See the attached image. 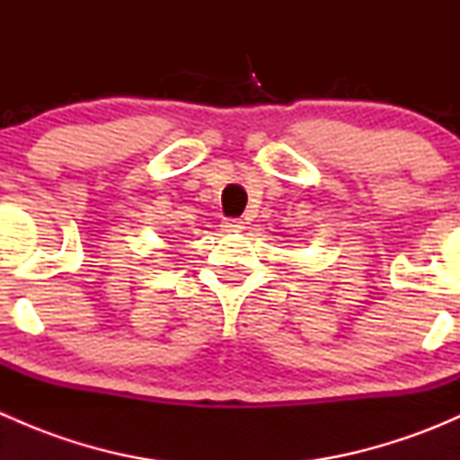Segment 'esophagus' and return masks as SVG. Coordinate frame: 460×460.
I'll return each instance as SVG.
<instances>
[{"mask_svg":"<svg viewBox=\"0 0 460 460\" xmlns=\"http://www.w3.org/2000/svg\"><path fill=\"white\" fill-rule=\"evenodd\" d=\"M220 226H222V231H225V234H240V231L244 229V222H240V220H225Z\"/></svg>","mask_w":460,"mask_h":460,"instance_id":"esophagus-1","label":"esophagus"}]
</instances>
